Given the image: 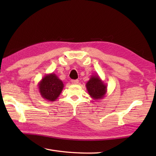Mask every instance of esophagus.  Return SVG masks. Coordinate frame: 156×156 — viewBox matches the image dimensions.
<instances>
[{
    "instance_id": "1",
    "label": "esophagus",
    "mask_w": 156,
    "mask_h": 156,
    "mask_svg": "<svg viewBox=\"0 0 156 156\" xmlns=\"http://www.w3.org/2000/svg\"><path fill=\"white\" fill-rule=\"evenodd\" d=\"M71 82H72V83L73 84H78V80H72Z\"/></svg>"
}]
</instances>
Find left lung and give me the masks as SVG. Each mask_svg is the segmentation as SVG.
Listing matches in <instances>:
<instances>
[{
	"label": "left lung",
	"instance_id": "1",
	"mask_svg": "<svg viewBox=\"0 0 156 156\" xmlns=\"http://www.w3.org/2000/svg\"><path fill=\"white\" fill-rule=\"evenodd\" d=\"M87 91L90 97L98 101L103 98L107 92V86L102 81L99 76L92 75L86 84Z\"/></svg>",
	"mask_w": 156,
	"mask_h": 156
}]
</instances>
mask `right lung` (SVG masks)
I'll use <instances>...</instances> for the list:
<instances>
[{"mask_svg": "<svg viewBox=\"0 0 156 156\" xmlns=\"http://www.w3.org/2000/svg\"><path fill=\"white\" fill-rule=\"evenodd\" d=\"M37 86L42 98L49 101L57 100L64 87L63 82L54 73L44 76Z\"/></svg>", "mask_w": 156, "mask_h": 156, "instance_id": "add662e5", "label": "right lung"}]
</instances>
